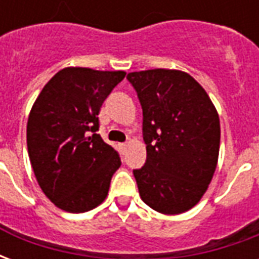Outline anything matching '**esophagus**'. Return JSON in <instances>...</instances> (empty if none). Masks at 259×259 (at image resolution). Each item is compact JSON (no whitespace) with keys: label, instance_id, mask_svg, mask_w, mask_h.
<instances>
[{"label":"esophagus","instance_id":"obj_1","mask_svg":"<svg viewBox=\"0 0 259 259\" xmlns=\"http://www.w3.org/2000/svg\"><path fill=\"white\" fill-rule=\"evenodd\" d=\"M126 148H127V144H126V143H120V144H119V150H120V152L126 151Z\"/></svg>","mask_w":259,"mask_h":259}]
</instances>
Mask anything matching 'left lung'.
<instances>
[{"mask_svg": "<svg viewBox=\"0 0 259 259\" xmlns=\"http://www.w3.org/2000/svg\"><path fill=\"white\" fill-rule=\"evenodd\" d=\"M126 79L143 109L147 159L133 169L141 200L166 215L189 211L204 195L217 168V109L185 72L151 69L132 72Z\"/></svg>", "mask_w": 259, "mask_h": 259, "instance_id": "8db88e82", "label": "left lung"}]
</instances>
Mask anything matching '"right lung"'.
I'll list each match as a JSON object with an SVG mask.
<instances>
[{"mask_svg":"<svg viewBox=\"0 0 259 259\" xmlns=\"http://www.w3.org/2000/svg\"><path fill=\"white\" fill-rule=\"evenodd\" d=\"M124 72L65 68L44 85L27 120V151L38 185L66 212H85L105 200L118 151L102 140V102Z\"/></svg>","mask_w":259,"mask_h":259,"instance_id":"right-lung-1","label":"right lung"}]
</instances>
